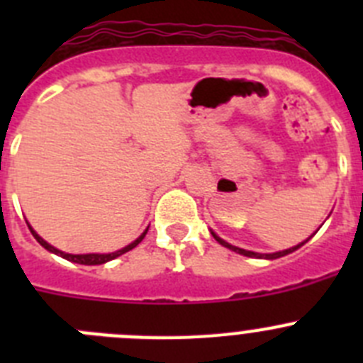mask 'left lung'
I'll list each match as a JSON object with an SVG mask.
<instances>
[{
    "mask_svg": "<svg viewBox=\"0 0 363 363\" xmlns=\"http://www.w3.org/2000/svg\"><path fill=\"white\" fill-rule=\"evenodd\" d=\"M211 234H213L214 236V240H216L218 243H221V245L223 247H227V249H230V251H234V252H238V255H243V256H249V258H265V259H277V258H281V256H285V255H291V252L293 251H296V249H300L301 245H303V243L307 242V238L306 242H301V243H298V245H294V247H291V249H285V251H278V252H272V255H259V252H252V251H245V249H240V247H236V245H230V243H227L225 240H221L220 236H218V234H214L213 230H211Z\"/></svg>",
    "mask_w": 363,
    "mask_h": 363,
    "instance_id": "8db88e82",
    "label": "left lung"
}]
</instances>
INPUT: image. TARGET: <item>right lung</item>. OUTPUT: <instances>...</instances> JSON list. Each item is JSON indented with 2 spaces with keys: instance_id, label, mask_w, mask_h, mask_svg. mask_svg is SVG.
<instances>
[{
  "instance_id": "right-lung-1",
  "label": "right lung",
  "mask_w": 363,
  "mask_h": 363,
  "mask_svg": "<svg viewBox=\"0 0 363 363\" xmlns=\"http://www.w3.org/2000/svg\"><path fill=\"white\" fill-rule=\"evenodd\" d=\"M28 229H30L32 236H34V238L38 240V243H40L41 247H45V249H47V251L54 252V255H57V256H62V258L69 259V262H74V264H82V265H101V264H105V262H111V259H114V258H118V256L125 255V252H129L130 249H134V247H136L138 243H140V242H142L143 238H145L147 230H149V229H145V233H143L142 236H140V238L134 240L133 243H129V245L123 247V249H120V251L108 252V255H69V252L60 251V249H56V247H52V245H50V243L45 242V240L41 238L40 234H38L36 230L32 229L30 225H28Z\"/></svg>"
}]
</instances>
